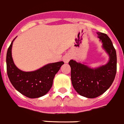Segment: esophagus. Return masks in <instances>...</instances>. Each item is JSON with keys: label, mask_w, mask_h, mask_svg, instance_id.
Listing matches in <instances>:
<instances>
[{"label": "esophagus", "mask_w": 124, "mask_h": 124, "mask_svg": "<svg viewBox=\"0 0 124 124\" xmlns=\"http://www.w3.org/2000/svg\"><path fill=\"white\" fill-rule=\"evenodd\" d=\"M71 59V56H70V54H66L65 55L64 57L63 58V61L65 62V63H68V62H69L70 60Z\"/></svg>", "instance_id": "obj_1"}]
</instances>
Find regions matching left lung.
Masks as SVG:
<instances>
[{"mask_svg": "<svg viewBox=\"0 0 124 124\" xmlns=\"http://www.w3.org/2000/svg\"><path fill=\"white\" fill-rule=\"evenodd\" d=\"M102 48L109 56L105 65L95 68L71 60V83L75 90L83 97L93 99L103 94L113 83L117 70L116 52L110 39L105 33L98 32Z\"/></svg>", "mask_w": 124, "mask_h": 124, "instance_id": "1", "label": "left lung"}]
</instances>
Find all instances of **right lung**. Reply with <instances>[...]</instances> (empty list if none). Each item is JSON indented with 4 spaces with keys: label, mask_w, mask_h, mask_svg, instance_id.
<instances>
[{
    "label": "right lung",
    "mask_w": 124,
    "mask_h": 124,
    "mask_svg": "<svg viewBox=\"0 0 124 124\" xmlns=\"http://www.w3.org/2000/svg\"><path fill=\"white\" fill-rule=\"evenodd\" d=\"M14 40L6 54L7 74L12 85L21 94L28 98L35 99L44 96L52 87L55 75L64 62L48 64L35 71H22L16 66L12 56Z\"/></svg>",
    "instance_id": "add662e5"
}]
</instances>
